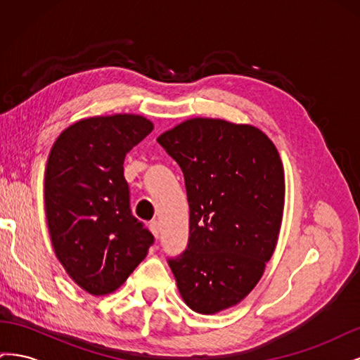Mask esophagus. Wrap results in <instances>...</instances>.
<instances>
[{"mask_svg": "<svg viewBox=\"0 0 360 360\" xmlns=\"http://www.w3.org/2000/svg\"><path fill=\"white\" fill-rule=\"evenodd\" d=\"M150 231L153 233L155 238H159V236H160V224H159L158 221L151 222V224H150Z\"/></svg>", "mask_w": 360, "mask_h": 360, "instance_id": "esophagus-1", "label": "esophagus"}]
</instances>
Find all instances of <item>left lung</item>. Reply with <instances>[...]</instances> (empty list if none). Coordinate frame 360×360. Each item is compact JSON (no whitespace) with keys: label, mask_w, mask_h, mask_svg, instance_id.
Wrapping results in <instances>:
<instances>
[{"label":"left lung","mask_w":360,"mask_h":360,"mask_svg":"<svg viewBox=\"0 0 360 360\" xmlns=\"http://www.w3.org/2000/svg\"><path fill=\"white\" fill-rule=\"evenodd\" d=\"M158 143L184 176L189 243L168 259L180 296L200 314L240 303L275 252L285 201L284 167L255 126L191 118Z\"/></svg>","instance_id":"left-lung-1"}]
</instances>
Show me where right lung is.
Listing matches in <instances>:
<instances>
[{
  "mask_svg": "<svg viewBox=\"0 0 360 360\" xmlns=\"http://www.w3.org/2000/svg\"><path fill=\"white\" fill-rule=\"evenodd\" d=\"M151 130L143 115L79 120L53 143L45 169V212L53 252L86 292L124 284L153 243L130 212L124 158Z\"/></svg>",
  "mask_w": 360,
  "mask_h": 360,
  "instance_id": "obj_1",
  "label": "right lung"
}]
</instances>
